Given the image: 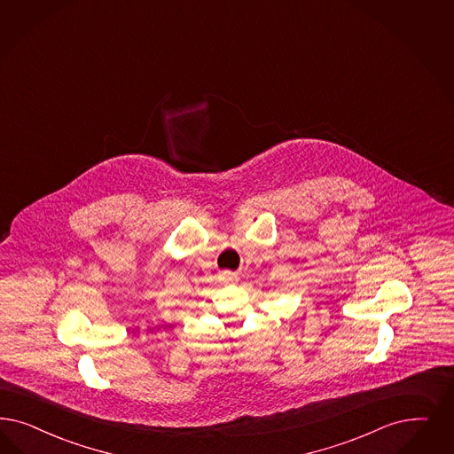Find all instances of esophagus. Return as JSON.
<instances>
[{"mask_svg": "<svg viewBox=\"0 0 454 454\" xmlns=\"http://www.w3.org/2000/svg\"><path fill=\"white\" fill-rule=\"evenodd\" d=\"M223 280L226 283H235L236 280H238V277H236V273H233V271H223Z\"/></svg>", "mask_w": 454, "mask_h": 454, "instance_id": "obj_1", "label": "esophagus"}]
</instances>
